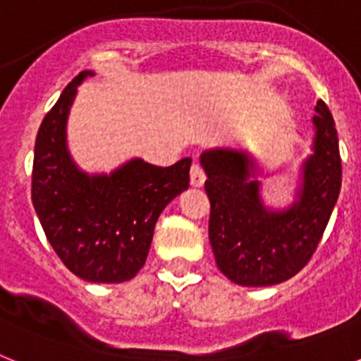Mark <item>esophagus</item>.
<instances>
[{
  "mask_svg": "<svg viewBox=\"0 0 361 361\" xmlns=\"http://www.w3.org/2000/svg\"><path fill=\"white\" fill-rule=\"evenodd\" d=\"M204 180H206V173H204L202 170V166L199 164V162H193V166H191V170H190V183L191 186H202Z\"/></svg>",
  "mask_w": 361,
  "mask_h": 361,
  "instance_id": "obj_1",
  "label": "esophagus"
}]
</instances>
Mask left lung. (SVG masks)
<instances>
[{
    "instance_id": "obj_1",
    "label": "left lung",
    "mask_w": 361,
    "mask_h": 361,
    "mask_svg": "<svg viewBox=\"0 0 361 361\" xmlns=\"http://www.w3.org/2000/svg\"><path fill=\"white\" fill-rule=\"evenodd\" d=\"M312 155L302 166V186L288 209H267L255 164L244 152L208 149L209 242L216 266L231 282L264 288L295 276L317 251L342 186V159L334 119L324 101L314 106Z\"/></svg>"
}]
</instances>
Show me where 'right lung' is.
Returning <instances> with one entry per match:
<instances>
[{
	"label": "right lung",
	"mask_w": 361,
	"mask_h": 361,
	"mask_svg": "<svg viewBox=\"0 0 361 361\" xmlns=\"http://www.w3.org/2000/svg\"><path fill=\"white\" fill-rule=\"evenodd\" d=\"M82 70L68 82L36 137L32 204L61 262L79 279L119 283L146 262L162 209L190 186L191 159L161 168L132 159L110 175H88L66 148V119Z\"/></svg>",
	"instance_id": "obj_1"
}]
</instances>
